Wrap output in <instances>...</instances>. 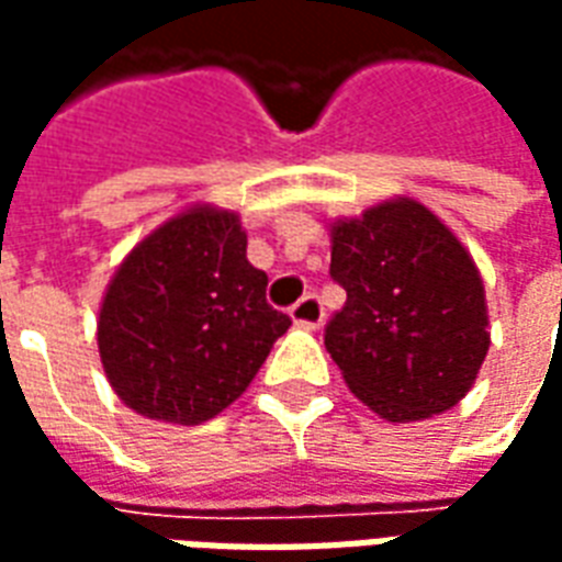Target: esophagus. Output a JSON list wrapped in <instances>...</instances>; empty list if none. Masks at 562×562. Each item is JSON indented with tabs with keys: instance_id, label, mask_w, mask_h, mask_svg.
I'll list each match as a JSON object with an SVG mask.
<instances>
[{
	"instance_id": "34e87169",
	"label": "esophagus",
	"mask_w": 562,
	"mask_h": 562,
	"mask_svg": "<svg viewBox=\"0 0 562 562\" xmlns=\"http://www.w3.org/2000/svg\"><path fill=\"white\" fill-rule=\"evenodd\" d=\"M292 318L294 325H301V328H318L322 318H325L322 297H318V294H304V297L292 306Z\"/></svg>"
}]
</instances>
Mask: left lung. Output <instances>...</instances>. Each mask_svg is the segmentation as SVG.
<instances>
[{
    "label": "left lung",
    "mask_w": 562,
    "mask_h": 562,
    "mask_svg": "<svg viewBox=\"0 0 562 562\" xmlns=\"http://www.w3.org/2000/svg\"><path fill=\"white\" fill-rule=\"evenodd\" d=\"M330 280L346 304L325 325V346L373 413L418 422L472 389L491 346L482 277L424 204L385 201L337 222Z\"/></svg>",
    "instance_id": "left-lung-1"
}]
</instances>
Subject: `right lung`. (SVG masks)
<instances>
[{
    "label": "right lung",
    "instance_id": "add662e5",
    "mask_svg": "<svg viewBox=\"0 0 562 562\" xmlns=\"http://www.w3.org/2000/svg\"><path fill=\"white\" fill-rule=\"evenodd\" d=\"M234 213L195 207L132 249L99 313V352L120 401L198 424L246 391L292 318L268 304Z\"/></svg>",
    "mask_w": 562,
    "mask_h": 562
}]
</instances>
